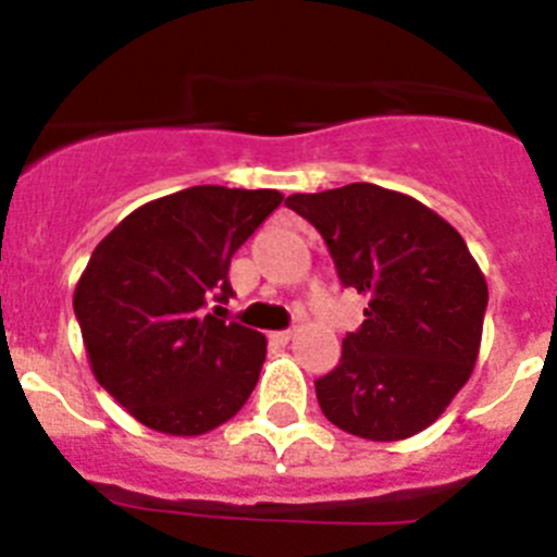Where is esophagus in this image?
I'll use <instances>...</instances> for the list:
<instances>
[{"instance_id":"1","label":"esophagus","mask_w":557,"mask_h":557,"mask_svg":"<svg viewBox=\"0 0 557 557\" xmlns=\"http://www.w3.org/2000/svg\"><path fill=\"white\" fill-rule=\"evenodd\" d=\"M270 339H273V343H282V346H287L289 339H293V329H282V332H270Z\"/></svg>"}]
</instances>
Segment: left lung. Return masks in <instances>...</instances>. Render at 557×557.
Instances as JSON below:
<instances>
[{"label":"left lung","instance_id":"1","mask_svg":"<svg viewBox=\"0 0 557 557\" xmlns=\"http://www.w3.org/2000/svg\"><path fill=\"white\" fill-rule=\"evenodd\" d=\"M318 228L366 321L314 382L323 416L366 441H405L444 416L482 343L488 284L469 245L421 200L376 184L289 195Z\"/></svg>","mask_w":557,"mask_h":557}]
</instances>
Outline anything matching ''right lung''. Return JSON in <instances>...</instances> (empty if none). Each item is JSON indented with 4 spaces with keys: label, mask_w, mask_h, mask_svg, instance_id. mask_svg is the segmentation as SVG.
Returning a JSON list of instances; mask_svg holds the SVG:
<instances>
[{
    "label": "right lung",
    "mask_w": 557,
    "mask_h": 557,
    "mask_svg": "<svg viewBox=\"0 0 557 557\" xmlns=\"http://www.w3.org/2000/svg\"><path fill=\"white\" fill-rule=\"evenodd\" d=\"M284 200L275 189L191 186L139 206L95 248L75 287L88 366L139 424L218 430L262 373V332L223 321L228 264Z\"/></svg>",
    "instance_id": "obj_1"
}]
</instances>
